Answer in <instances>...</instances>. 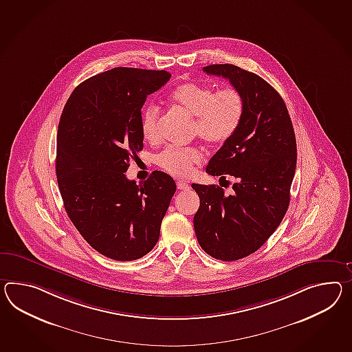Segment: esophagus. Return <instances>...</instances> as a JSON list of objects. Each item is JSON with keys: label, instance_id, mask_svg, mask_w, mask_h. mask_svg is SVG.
<instances>
[{"label": "esophagus", "instance_id": "obj_1", "mask_svg": "<svg viewBox=\"0 0 352 352\" xmlns=\"http://www.w3.org/2000/svg\"><path fill=\"white\" fill-rule=\"evenodd\" d=\"M177 187L179 190H188L190 188V186H189L187 182H183V180H178L177 182Z\"/></svg>", "mask_w": 352, "mask_h": 352}]
</instances>
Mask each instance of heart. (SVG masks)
Here are the masks:
<instances>
[{
    "label": "heart",
    "mask_w": 352,
    "mask_h": 352,
    "mask_svg": "<svg viewBox=\"0 0 352 352\" xmlns=\"http://www.w3.org/2000/svg\"><path fill=\"white\" fill-rule=\"evenodd\" d=\"M174 103L193 117L192 133L208 145H220L235 135L244 116V99L235 87H225L214 91V87L197 82L178 86L172 95ZM159 108L148 104L140 118V129L147 141L159 136ZM202 150L198 146H168L155 162L168 173L177 177H187L196 164L202 160Z\"/></svg>",
    "instance_id": "obj_1"
}]
</instances>
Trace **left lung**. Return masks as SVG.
<instances>
[{
	"mask_svg": "<svg viewBox=\"0 0 352 352\" xmlns=\"http://www.w3.org/2000/svg\"><path fill=\"white\" fill-rule=\"evenodd\" d=\"M204 71L228 78L244 99L239 129L206 168L220 180L235 179L232 195L214 184H192L199 197L193 225L201 248L232 262L261 248L283 221L296 168V140L283 98L263 78L229 63Z\"/></svg>",
	"mask_w": 352,
	"mask_h": 352,
	"instance_id": "obj_1",
	"label": "left lung"
}]
</instances>
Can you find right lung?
I'll use <instances>...</instances> for the list:
<instances>
[{
  "instance_id": "1",
  "label": "right lung",
  "mask_w": 352,
  "mask_h": 352,
  "mask_svg": "<svg viewBox=\"0 0 352 352\" xmlns=\"http://www.w3.org/2000/svg\"><path fill=\"white\" fill-rule=\"evenodd\" d=\"M170 78L168 71L116 67L81 82L60 114L56 174L65 210L111 259L135 261L154 248L177 189L159 170L141 184L126 177L144 147L141 108Z\"/></svg>"
}]
</instances>
